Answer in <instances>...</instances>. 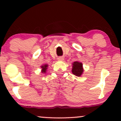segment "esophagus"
Listing matches in <instances>:
<instances>
[{
	"instance_id": "34e87169",
	"label": "esophagus",
	"mask_w": 121,
	"mask_h": 121,
	"mask_svg": "<svg viewBox=\"0 0 121 121\" xmlns=\"http://www.w3.org/2000/svg\"><path fill=\"white\" fill-rule=\"evenodd\" d=\"M57 60L59 61H62L64 60V57H59L57 58Z\"/></svg>"
}]
</instances>
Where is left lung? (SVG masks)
<instances>
[{"mask_svg": "<svg viewBox=\"0 0 121 121\" xmlns=\"http://www.w3.org/2000/svg\"><path fill=\"white\" fill-rule=\"evenodd\" d=\"M82 62L74 61L72 63V72L73 74L77 77H80L84 72V69Z\"/></svg>", "mask_w": 121, "mask_h": 121, "instance_id": "8db88e82", "label": "left lung"}]
</instances>
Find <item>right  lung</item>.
I'll return each instance as SVG.
<instances>
[{
	"label": "right lung",
	"instance_id": "obj_1",
	"mask_svg": "<svg viewBox=\"0 0 121 121\" xmlns=\"http://www.w3.org/2000/svg\"><path fill=\"white\" fill-rule=\"evenodd\" d=\"M48 65L47 64H45L41 65V72L42 73H46L47 69H48Z\"/></svg>",
	"mask_w": 121,
	"mask_h": 121
}]
</instances>
